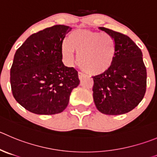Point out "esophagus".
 Instances as JSON below:
<instances>
[{"label": "esophagus", "mask_w": 157, "mask_h": 157, "mask_svg": "<svg viewBox=\"0 0 157 157\" xmlns=\"http://www.w3.org/2000/svg\"><path fill=\"white\" fill-rule=\"evenodd\" d=\"M78 78H79L80 80H82L83 78H84L85 74H83L82 72H80V71H78Z\"/></svg>", "instance_id": "esophagus-1"}]
</instances>
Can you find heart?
Masks as SVG:
<instances>
[{
    "mask_svg": "<svg viewBox=\"0 0 157 157\" xmlns=\"http://www.w3.org/2000/svg\"><path fill=\"white\" fill-rule=\"evenodd\" d=\"M78 52V65L92 75L106 71L113 65L116 56L115 40L109 34L89 30H75L69 34L62 45V54L68 63Z\"/></svg>",
    "mask_w": 157,
    "mask_h": 157,
    "instance_id": "b5f03b06",
    "label": "heart"
}]
</instances>
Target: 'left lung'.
<instances>
[{
    "label": "left lung",
    "instance_id": "1",
    "mask_svg": "<svg viewBox=\"0 0 157 157\" xmlns=\"http://www.w3.org/2000/svg\"><path fill=\"white\" fill-rule=\"evenodd\" d=\"M114 38L116 52L113 65L92 77L93 99L103 114L129 113L139 105L146 93L147 69L140 48L127 35L101 27Z\"/></svg>",
    "mask_w": 157,
    "mask_h": 157
}]
</instances>
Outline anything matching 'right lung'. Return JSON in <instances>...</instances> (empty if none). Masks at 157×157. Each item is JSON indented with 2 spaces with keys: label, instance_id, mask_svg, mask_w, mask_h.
I'll list each match as a JSON object with an SVG mask.
<instances>
[{
  "label": "right lung",
  "instance_id": "add662e5",
  "mask_svg": "<svg viewBox=\"0 0 157 157\" xmlns=\"http://www.w3.org/2000/svg\"><path fill=\"white\" fill-rule=\"evenodd\" d=\"M71 30L61 25L47 28L28 37L16 51L10 68L11 91L31 113H62L72 89L79 85L78 71L62 62V42Z\"/></svg>",
  "mask_w": 157,
  "mask_h": 157
}]
</instances>
